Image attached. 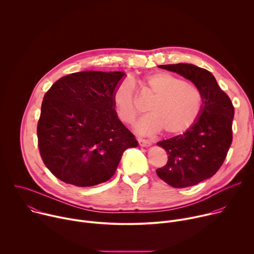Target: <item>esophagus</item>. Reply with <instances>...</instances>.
Wrapping results in <instances>:
<instances>
[{
    "mask_svg": "<svg viewBox=\"0 0 254 254\" xmlns=\"http://www.w3.org/2000/svg\"><path fill=\"white\" fill-rule=\"evenodd\" d=\"M138 143L141 147H150L152 146V141L149 139H143V138H138Z\"/></svg>",
    "mask_w": 254,
    "mask_h": 254,
    "instance_id": "1",
    "label": "esophagus"
}]
</instances>
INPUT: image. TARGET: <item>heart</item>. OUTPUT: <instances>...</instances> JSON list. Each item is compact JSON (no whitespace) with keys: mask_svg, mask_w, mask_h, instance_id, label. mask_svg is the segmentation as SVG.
Listing matches in <instances>:
<instances>
[{"mask_svg":"<svg viewBox=\"0 0 254 254\" xmlns=\"http://www.w3.org/2000/svg\"><path fill=\"white\" fill-rule=\"evenodd\" d=\"M144 84L155 94L149 104L151 114L135 125L140 133H155L164 128L167 134H179L193 127L202 115L204 97L195 85L167 72H155L144 78ZM120 119L131 123L139 111L135 104L134 83L125 78L113 94Z\"/></svg>","mask_w":254,"mask_h":254,"instance_id":"obj_1","label":"heart"}]
</instances>
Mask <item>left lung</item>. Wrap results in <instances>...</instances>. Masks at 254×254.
I'll return each instance as SVG.
<instances>
[{"instance_id": "8db88e82", "label": "left lung", "mask_w": 254, "mask_h": 254, "mask_svg": "<svg viewBox=\"0 0 254 254\" xmlns=\"http://www.w3.org/2000/svg\"><path fill=\"white\" fill-rule=\"evenodd\" d=\"M159 67L192 81L204 97L202 115L193 127L157 143L169 155L167 165L156 171L159 178L174 188L191 187L222 166L232 142L234 107L208 70L187 63Z\"/></svg>"}]
</instances>
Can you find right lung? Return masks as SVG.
Returning a JSON list of instances; mask_svg holds the SVG:
<instances>
[{"instance_id": "1", "label": "right lung", "mask_w": 254, "mask_h": 254, "mask_svg": "<svg viewBox=\"0 0 254 254\" xmlns=\"http://www.w3.org/2000/svg\"><path fill=\"white\" fill-rule=\"evenodd\" d=\"M125 72L82 71L61 77L45 93L38 147L49 171L77 187L110 180L124 152L137 147L119 120L113 94Z\"/></svg>"}]
</instances>
